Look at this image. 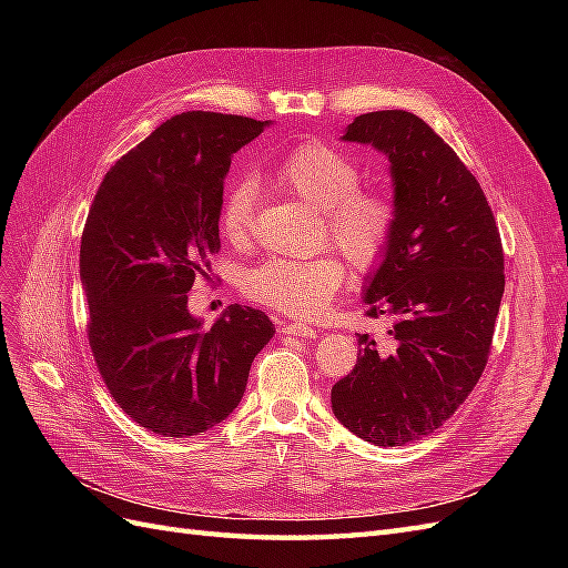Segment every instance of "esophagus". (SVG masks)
I'll use <instances>...</instances> for the list:
<instances>
[{"label":"esophagus","instance_id":"obj_1","mask_svg":"<svg viewBox=\"0 0 568 568\" xmlns=\"http://www.w3.org/2000/svg\"><path fill=\"white\" fill-rule=\"evenodd\" d=\"M282 332L288 334V336H296V338H315L317 336L315 326L303 324V322H284Z\"/></svg>","mask_w":568,"mask_h":568}]
</instances>
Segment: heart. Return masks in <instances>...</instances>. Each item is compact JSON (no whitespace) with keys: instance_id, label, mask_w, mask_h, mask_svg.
<instances>
[{"instance_id":"obj_1","label":"heart","mask_w":568,"mask_h":568,"mask_svg":"<svg viewBox=\"0 0 568 568\" xmlns=\"http://www.w3.org/2000/svg\"><path fill=\"white\" fill-rule=\"evenodd\" d=\"M282 192L324 213V230L348 261L367 270L384 257L395 232V205L379 192H359V168L341 151L313 144L291 153L274 173ZM253 186L234 184L222 199L217 225L232 244L251 234ZM343 263L334 253L313 257H270L246 270L242 291L274 311L317 315L343 282Z\"/></svg>"}]
</instances>
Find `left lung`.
I'll return each mask as SVG.
<instances>
[{"mask_svg":"<svg viewBox=\"0 0 568 568\" xmlns=\"http://www.w3.org/2000/svg\"><path fill=\"white\" fill-rule=\"evenodd\" d=\"M341 140L388 159L395 232L363 286L367 315L390 320L388 343L357 336V363L334 384L332 409L357 438L395 448L434 434L484 374L505 255L484 189L422 118L365 113Z\"/></svg>","mask_w":568,"mask_h":568,"instance_id":"obj_1","label":"left lung"}]
</instances>
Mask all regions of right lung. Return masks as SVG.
<instances>
[{
  "instance_id": "obj_1",
  "label": "right lung",
  "mask_w": 568,
  "mask_h": 568,
  "mask_svg": "<svg viewBox=\"0 0 568 568\" xmlns=\"http://www.w3.org/2000/svg\"><path fill=\"white\" fill-rule=\"evenodd\" d=\"M270 120L186 111L115 161L80 242L90 346L113 400L170 438L209 432L242 403L270 317L230 305L211 329L189 288L220 248L217 215L234 153Z\"/></svg>"
}]
</instances>
